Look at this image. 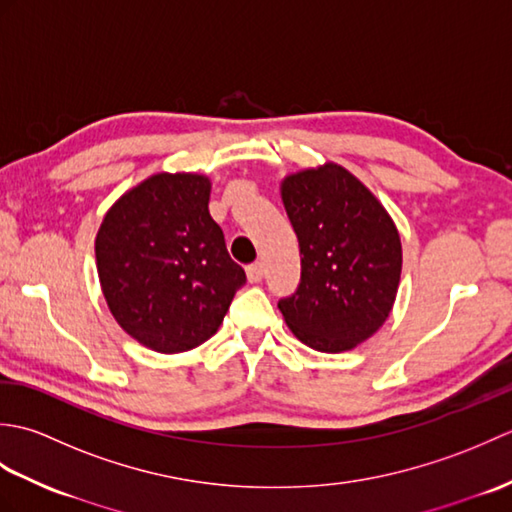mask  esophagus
Instances as JSON below:
<instances>
[{
  "instance_id": "obj_1",
  "label": "esophagus",
  "mask_w": 512,
  "mask_h": 512,
  "mask_svg": "<svg viewBox=\"0 0 512 512\" xmlns=\"http://www.w3.org/2000/svg\"><path fill=\"white\" fill-rule=\"evenodd\" d=\"M246 275H248L250 284H259V281L264 279V264H262V262L250 264V266L246 268Z\"/></svg>"
}]
</instances>
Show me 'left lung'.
<instances>
[{
    "label": "left lung",
    "instance_id": "1",
    "mask_svg": "<svg viewBox=\"0 0 512 512\" xmlns=\"http://www.w3.org/2000/svg\"><path fill=\"white\" fill-rule=\"evenodd\" d=\"M281 198L303 257L295 295L279 299V310L312 350H352L394 306L402 268L396 226L372 191L332 162L288 176Z\"/></svg>",
    "mask_w": 512,
    "mask_h": 512
}]
</instances>
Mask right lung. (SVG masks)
<instances>
[{
	"label": "right lung",
	"instance_id": "add662e5",
	"mask_svg": "<svg viewBox=\"0 0 512 512\" xmlns=\"http://www.w3.org/2000/svg\"><path fill=\"white\" fill-rule=\"evenodd\" d=\"M209 193L204 176L158 173L127 191L96 235V268L114 319L162 354L211 339L246 284L209 213Z\"/></svg>",
	"mask_w": 512,
	"mask_h": 512
}]
</instances>
